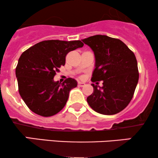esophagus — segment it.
<instances>
[{
    "mask_svg": "<svg viewBox=\"0 0 158 158\" xmlns=\"http://www.w3.org/2000/svg\"><path fill=\"white\" fill-rule=\"evenodd\" d=\"M85 85H86V84H85L84 83H82V82H78V83H77V86H78L83 87V86H84Z\"/></svg>",
    "mask_w": 158,
    "mask_h": 158,
    "instance_id": "34e87169",
    "label": "esophagus"
}]
</instances>
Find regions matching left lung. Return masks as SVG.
Segmentation results:
<instances>
[{"label": "left lung", "mask_w": 158, "mask_h": 158, "mask_svg": "<svg viewBox=\"0 0 158 158\" xmlns=\"http://www.w3.org/2000/svg\"><path fill=\"white\" fill-rule=\"evenodd\" d=\"M95 56L92 81H103V86L92 83L93 93L87 102L100 114L112 115L121 112L134 95L139 79L138 62L134 52L123 41L97 35L83 39Z\"/></svg>", "instance_id": "obj_1"}]
</instances>
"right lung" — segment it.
<instances>
[{
	"mask_svg": "<svg viewBox=\"0 0 158 158\" xmlns=\"http://www.w3.org/2000/svg\"><path fill=\"white\" fill-rule=\"evenodd\" d=\"M83 46L81 40H44L22 53L15 74L20 95L31 111L50 117L65 106L77 81L69 77L60 83L53 78L65 65L66 55Z\"/></svg>",
	"mask_w": 158,
	"mask_h": 158,
	"instance_id": "obj_1",
	"label": "right lung"
}]
</instances>
